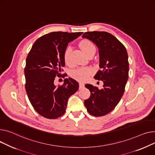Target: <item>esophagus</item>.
Segmentation results:
<instances>
[{
    "label": "esophagus",
    "instance_id": "34e87169",
    "mask_svg": "<svg viewBox=\"0 0 155 155\" xmlns=\"http://www.w3.org/2000/svg\"><path fill=\"white\" fill-rule=\"evenodd\" d=\"M79 89H81L83 88V87H84V84L83 83H79Z\"/></svg>",
    "mask_w": 155,
    "mask_h": 155
}]
</instances>
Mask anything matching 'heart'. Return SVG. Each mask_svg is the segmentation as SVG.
<instances>
[{
  "label": "heart",
  "instance_id": "1",
  "mask_svg": "<svg viewBox=\"0 0 155 155\" xmlns=\"http://www.w3.org/2000/svg\"><path fill=\"white\" fill-rule=\"evenodd\" d=\"M81 48L84 53L87 56L90 53L96 51V48L92 42L88 40H85L81 43ZM72 48L68 46L64 54V59L67 65H71L72 64L71 60ZM93 73L92 69L90 68H81L72 72V77L79 81H84L86 80L89 76Z\"/></svg>",
  "mask_w": 155,
  "mask_h": 155
}]
</instances>
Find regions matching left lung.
<instances>
[{"label": "left lung", "instance_id": "8db88e82", "mask_svg": "<svg viewBox=\"0 0 155 155\" xmlns=\"http://www.w3.org/2000/svg\"><path fill=\"white\" fill-rule=\"evenodd\" d=\"M82 38L92 41L99 49V68L94 79L103 81L99 89L86 84L91 96L84 105L89 114L102 116L110 113L120 102L128 79V56L125 47L114 35L106 32H87Z\"/></svg>", "mask_w": 155, "mask_h": 155}]
</instances>
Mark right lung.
Masks as SVG:
<instances>
[{"label":"right lung","instance_id":"add662e5","mask_svg":"<svg viewBox=\"0 0 155 155\" xmlns=\"http://www.w3.org/2000/svg\"><path fill=\"white\" fill-rule=\"evenodd\" d=\"M83 32H53L36 41L26 59L25 90L34 110L48 119L65 113L69 97L79 88L78 82L69 78L62 86L54 84L65 66L64 54L68 44Z\"/></svg>","mask_w":155,"mask_h":155}]
</instances>
